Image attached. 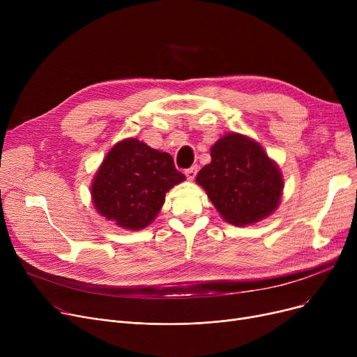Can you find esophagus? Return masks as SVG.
<instances>
[{
	"label": "esophagus",
	"mask_w": 357,
	"mask_h": 357,
	"mask_svg": "<svg viewBox=\"0 0 357 357\" xmlns=\"http://www.w3.org/2000/svg\"><path fill=\"white\" fill-rule=\"evenodd\" d=\"M197 172H198V167L197 166H191V167L186 169L185 175H186V178H188L190 181H192L197 176Z\"/></svg>",
	"instance_id": "obj_1"
}]
</instances>
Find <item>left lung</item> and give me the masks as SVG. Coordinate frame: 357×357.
<instances>
[{"instance_id":"obj_1","label":"left lung","mask_w":357,"mask_h":357,"mask_svg":"<svg viewBox=\"0 0 357 357\" xmlns=\"http://www.w3.org/2000/svg\"><path fill=\"white\" fill-rule=\"evenodd\" d=\"M222 218L246 226L268 217L284 190L282 175L256 142L227 135L211 147V163L197 175Z\"/></svg>"}]
</instances>
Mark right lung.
Instances as JSON below:
<instances>
[{"mask_svg":"<svg viewBox=\"0 0 357 357\" xmlns=\"http://www.w3.org/2000/svg\"><path fill=\"white\" fill-rule=\"evenodd\" d=\"M183 179L171 155L127 139L109 150L91 194L102 217L119 227L140 230L158 215L165 194Z\"/></svg>","mask_w":357,"mask_h":357,"instance_id":"add662e5","label":"right lung"}]
</instances>
